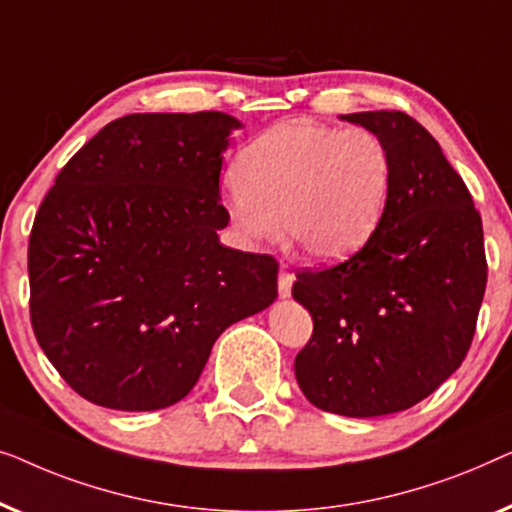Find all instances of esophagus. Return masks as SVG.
I'll return each instance as SVG.
<instances>
[{
    "label": "esophagus",
    "instance_id": "1",
    "mask_svg": "<svg viewBox=\"0 0 512 512\" xmlns=\"http://www.w3.org/2000/svg\"><path fill=\"white\" fill-rule=\"evenodd\" d=\"M292 285H294V273L287 271V266H283V269H280V273H278V292H280V297H290Z\"/></svg>",
    "mask_w": 512,
    "mask_h": 512
}]
</instances>
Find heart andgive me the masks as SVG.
<instances>
[{
    "label": "heart",
    "mask_w": 512,
    "mask_h": 512,
    "mask_svg": "<svg viewBox=\"0 0 512 512\" xmlns=\"http://www.w3.org/2000/svg\"><path fill=\"white\" fill-rule=\"evenodd\" d=\"M227 199L234 232L287 239L318 262L362 248L376 232L392 190L390 150L366 127L338 129L294 120L266 129L236 157Z\"/></svg>",
    "instance_id": "b5f03b06"
}]
</instances>
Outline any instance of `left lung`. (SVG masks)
<instances>
[{
	"instance_id": "1",
	"label": "left lung",
	"mask_w": 512,
	"mask_h": 512,
	"mask_svg": "<svg viewBox=\"0 0 512 512\" xmlns=\"http://www.w3.org/2000/svg\"><path fill=\"white\" fill-rule=\"evenodd\" d=\"M343 120L390 150V201L355 255L297 273L292 297L313 334L294 376L327 413L378 417L427 399L462 366L485 297V241L469 187L420 122L401 111Z\"/></svg>"
}]
</instances>
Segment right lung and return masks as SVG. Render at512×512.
I'll return each mask as SVG.
<instances>
[{
    "label": "right lung",
    "mask_w": 512,
    "mask_h": 512,
    "mask_svg": "<svg viewBox=\"0 0 512 512\" xmlns=\"http://www.w3.org/2000/svg\"><path fill=\"white\" fill-rule=\"evenodd\" d=\"M220 111L132 113L43 197L27 271L34 336L71 390L113 410L187 397L222 331L278 297L271 255L225 248Z\"/></svg>",
    "instance_id": "1"
}]
</instances>
